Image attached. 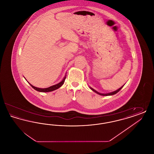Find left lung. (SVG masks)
Masks as SVG:
<instances>
[{
  "label": "left lung",
  "mask_w": 154,
  "mask_h": 154,
  "mask_svg": "<svg viewBox=\"0 0 154 154\" xmlns=\"http://www.w3.org/2000/svg\"><path fill=\"white\" fill-rule=\"evenodd\" d=\"M124 85H123L122 87H121V88H119L118 89H117V91H114V92H110V93H109V94H100V93H99V92H96L95 90H94V89H92V88H90L93 91H94V92H95L96 93H97V94H99V95H100L103 96H110V95H115V94H116L117 93H118L122 88V87H124Z\"/></svg>",
  "instance_id": "left-lung-1"
}]
</instances>
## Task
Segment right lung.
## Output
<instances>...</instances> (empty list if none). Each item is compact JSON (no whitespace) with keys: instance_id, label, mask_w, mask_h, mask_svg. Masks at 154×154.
<instances>
[{"instance_id":"obj_1","label":"right lung","mask_w":154,"mask_h":154,"mask_svg":"<svg viewBox=\"0 0 154 154\" xmlns=\"http://www.w3.org/2000/svg\"><path fill=\"white\" fill-rule=\"evenodd\" d=\"M66 75H65V77H64V79H63V80L61 82H60L59 83L57 84H56V85H52V86L50 87H48V88H37V87H34V86L32 85L30 83L29 84L31 85V87H32V88H33V89H35V90H36L37 91H38V92H51V91H54V90H55V89H58L59 88H60V87L63 84V83H64V82H65V79H66Z\"/></svg>"}]
</instances>
